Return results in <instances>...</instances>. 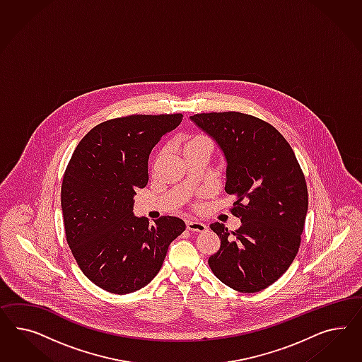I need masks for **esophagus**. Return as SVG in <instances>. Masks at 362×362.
Masks as SVG:
<instances>
[{
  "label": "esophagus",
  "mask_w": 362,
  "mask_h": 362,
  "mask_svg": "<svg viewBox=\"0 0 362 362\" xmlns=\"http://www.w3.org/2000/svg\"><path fill=\"white\" fill-rule=\"evenodd\" d=\"M187 230L191 232H206L209 230V227L202 223V221H197V220H188L187 221Z\"/></svg>",
  "instance_id": "obj_1"
}]
</instances>
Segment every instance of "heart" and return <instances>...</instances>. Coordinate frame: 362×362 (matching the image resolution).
<instances>
[{
    "mask_svg": "<svg viewBox=\"0 0 362 362\" xmlns=\"http://www.w3.org/2000/svg\"><path fill=\"white\" fill-rule=\"evenodd\" d=\"M192 141H207V139H204V138H197V139H192Z\"/></svg>",
    "mask_w": 362,
    "mask_h": 362,
    "instance_id": "1",
    "label": "heart"
}]
</instances>
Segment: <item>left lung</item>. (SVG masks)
<instances>
[{"label": "left lung", "mask_w": 362, "mask_h": 362, "mask_svg": "<svg viewBox=\"0 0 362 362\" xmlns=\"http://www.w3.org/2000/svg\"><path fill=\"white\" fill-rule=\"evenodd\" d=\"M189 118L224 153V189L236 197L230 212L241 220L235 232L221 223L209 226L220 238L209 268L238 292L263 291L286 272L298 252L308 212L305 176L272 124L238 111Z\"/></svg>", "instance_id": "8db88e82"}]
</instances>
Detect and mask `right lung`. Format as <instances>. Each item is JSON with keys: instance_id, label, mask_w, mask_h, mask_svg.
Wrapping results in <instances>:
<instances>
[{"instance_id": "right-lung-1", "label": "right lung", "mask_w": 362, "mask_h": 362, "mask_svg": "<svg viewBox=\"0 0 362 362\" xmlns=\"http://www.w3.org/2000/svg\"><path fill=\"white\" fill-rule=\"evenodd\" d=\"M182 114L129 115L99 123L78 143L61 188L66 240L81 271L115 295L148 284L185 221L134 216V197L148 182V156Z\"/></svg>"}]
</instances>
